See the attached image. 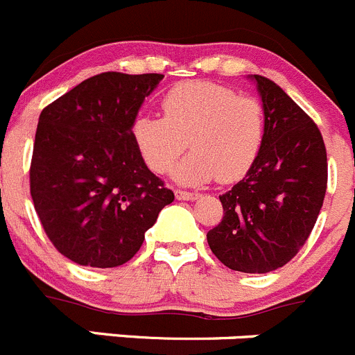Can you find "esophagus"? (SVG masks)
Here are the masks:
<instances>
[{"label": "esophagus", "instance_id": "esophagus-1", "mask_svg": "<svg viewBox=\"0 0 355 355\" xmlns=\"http://www.w3.org/2000/svg\"><path fill=\"white\" fill-rule=\"evenodd\" d=\"M174 193H176L178 200H195V198H198V193L186 191V189H176Z\"/></svg>", "mask_w": 355, "mask_h": 355}]
</instances>
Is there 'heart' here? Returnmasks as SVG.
I'll return each instance as SVG.
<instances>
[{"instance_id":"heart-1","label":"heart","mask_w":355,"mask_h":355,"mask_svg":"<svg viewBox=\"0 0 355 355\" xmlns=\"http://www.w3.org/2000/svg\"><path fill=\"white\" fill-rule=\"evenodd\" d=\"M160 107L162 117L138 115L131 125L132 141L153 173H169L186 146L193 152L176 176L188 184L238 181L257 160L266 136L257 98L210 80H186L167 91Z\"/></svg>"}]
</instances>
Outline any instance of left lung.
<instances>
[{"mask_svg":"<svg viewBox=\"0 0 355 355\" xmlns=\"http://www.w3.org/2000/svg\"><path fill=\"white\" fill-rule=\"evenodd\" d=\"M254 79L264 145L247 176L219 196L223 219L207 241L226 268L262 275L283 268L307 241L326 195L328 159L315 122L275 80Z\"/></svg>","mask_w":355,"mask_h":355,"instance_id":"left-lung-1","label":"left lung"}]
</instances>
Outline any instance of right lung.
Masks as SVG:
<instances>
[{
    "instance_id": "1",
    "label": "right lung",
    "mask_w": 355,
    "mask_h": 355,
    "mask_svg": "<svg viewBox=\"0 0 355 355\" xmlns=\"http://www.w3.org/2000/svg\"><path fill=\"white\" fill-rule=\"evenodd\" d=\"M162 73L103 72L43 108L31 160L34 209L62 255L117 268L136 255L174 193L146 167L131 125Z\"/></svg>"
}]
</instances>
